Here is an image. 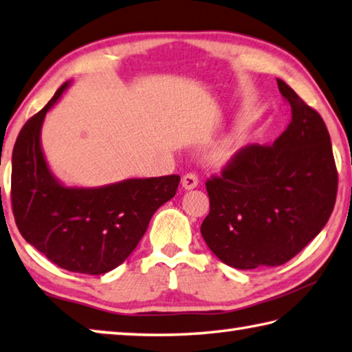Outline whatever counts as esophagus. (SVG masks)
I'll use <instances>...</instances> for the list:
<instances>
[{
	"label": "esophagus",
	"instance_id": "obj_1",
	"mask_svg": "<svg viewBox=\"0 0 352 352\" xmlns=\"http://www.w3.org/2000/svg\"><path fill=\"white\" fill-rule=\"evenodd\" d=\"M182 184L186 190L195 189L198 186V177L195 174H192V172H189V174H186L182 178Z\"/></svg>",
	"mask_w": 352,
	"mask_h": 352
}]
</instances>
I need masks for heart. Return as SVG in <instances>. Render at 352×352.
Wrapping results in <instances>:
<instances>
[{
    "label": "heart",
    "mask_w": 352,
    "mask_h": 352,
    "mask_svg": "<svg viewBox=\"0 0 352 352\" xmlns=\"http://www.w3.org/2000/svg\"><path fill=\"white\" fill-rule=\"evenodd\" d=\"M243 142H245V133L243 132L231 133V135L223 138L221 142L215 146L212 152H210V158L219 164L231 162V160L239 154Z\"/></svg>",
    "instance_id": "obj_1"
}]
</instances>
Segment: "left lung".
I'll use <instances>...</instances> for the list:
<instances>
[{"instance_id":"8db88e82","label":"left lung","mask_w":352,"mask_h":352,"mask_svg":"<svg viewBox=\"0 0 352 352\" xmlns=\"http://www.w3.org/2000/svg\"><path fill=\"white\" fill-rule=\"evenodd\" d=\"M291 123L272 146L251 144L206 182L210 210L201 235L237 270L280 266L317 237L337 195V169L323 118L283 80Z\"/></svg>"}]
</instances>
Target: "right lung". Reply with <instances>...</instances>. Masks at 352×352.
I'll list each match as a JSON object with an SVG mask.
<instances>
[{"label":"right lung","mask_w":352,"mask_h":352,"mask_svg":"<svg viewBox=\"0 0 352 352\" xmlns=\"http://www.w3.org/2000/svg\"><path fill=\"white\" fill-rule=\"evenodd\" d=\"M70 86L23 126L12 154V209L24 240L63 270L100 276L129 257L180 175L127 178L100 188L66 186L41 148L46 113Z\"/></svg>","instance_id":"1"}]
</instances>
